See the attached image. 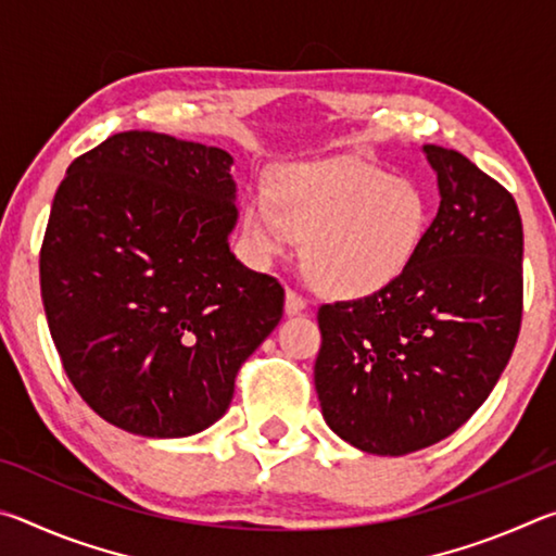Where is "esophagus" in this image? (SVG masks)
<instances>
[{
  "mask_svg": "<svg viewBox=\"0 0 556 556\" xmlns=\"http://www.w3.org/2000/svg\"><path fill=\"white\" fill-rule=\"evenodd\" d=\"M285 308H287V314L289 316H294V314H301L306 308V299L299 294V291H294V289H287V299H285Z\"/></svg>",
  "mask_w": 556,
  "mask_h": 556,
  "instance_id": "obj_1",
  "label": "esophagus"
}]
</instances>
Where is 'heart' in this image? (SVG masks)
Returning <instances> with one entry per match:
<instances>
[{
    "label": "heart",
    "instance_id": "b5f03b06",
    "mask_svg": "<svg viewBox=\"0 0 556 556\" xmlns=\"http://www.w3.org/2000/svg\"><path fill=\"white\" fill-rule=\"evenodd\" d=\"M431 205L425 188L361 159L287 166L271 203L250 195L244 235L260 257L304 240L306 275L326 294L363 299L392 287L425 244Z\"/></svg>",
    "mask_w": 556,
    "mask_h": 556
}]
</instances>
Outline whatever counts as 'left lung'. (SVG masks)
<instances>
[{"mask_svg": "<svg viewBox=\"0 0 556 556\" xmlns=\"http://www.w3.org/2000/svg\"><path fill=\"white\" fill-rule=\"evenodd\" d=\"M439 213L392 287L318 308L314 382L326 425L355 448L404 456L466 425L510 361L522 321V220L505 188L425 144Z\"/></svg>", "mask_w": 556, "mask_h": 556, "instance_id": "left-lung-1", "label": "left lung"}]
</instances>
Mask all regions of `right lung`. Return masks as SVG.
Masks as SVG:
<instances>
[{"label":"right lung","instance_id":"right-lung-1","mask_svg":"<svg viewBox=\"0 0 556 556\" xmlns=\"http://www.w3.org/2000/svg\"><path fill=\"white\" fill-rule=\"evenodd\" d=\"M232 156L119 131L75 159L41 244V299L63 370L102 419L191 437L230 407L285 289L235 260Z\"/></svg>","mask_w":556,"mask_h":556}]
</instances>
